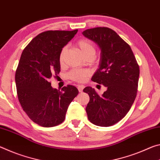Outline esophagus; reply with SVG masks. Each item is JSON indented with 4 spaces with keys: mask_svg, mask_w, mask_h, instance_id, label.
<instances>
[{
    "mask_svg": "<svg viewBox=\"0 0 160 160\" xmlns=\"http://www.w3.org/2000/svg\"><path fill=\"white\" fill-rule=\"evenodd\" d=\"M83 88H84V86H83V85H78V91H79V92L82 93L83 91Z\"/></svg>",
    "mask_w": 160,
    "mask_h": 160,
    "instance_id": "1",
    "label": "esophagus"
}]
</instances>
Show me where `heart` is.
Instances as JSON below:
<instances>
[{"instance_id":"obj_1","label":"heart","mask_w":160,"mask_h":160,"mask_svg":"<svg viewBox=\"0 0 160 160\" xmlns=\"http://www.w3.org/2000/svg\"><path fill=\"white\" fill-rule=\"evenodd\" d=\"M77 45L79 48L83 56L85 57L92 56L93 57L95 55L96 48L95 45L92 41L89 39L82 38L78 42ZM67 48H63L62 49L61 53L59 55V62L62 64L63 60H64V53L66 52ZM90 76V72L88 70L86 69H74L71 70L68 74V77L77 82H83L86 81V79Z\"/></svg>"}]
</instances>
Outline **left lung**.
I'll list each match as a JSON object with an SVG mask.
<instances>
[{
	"label": "left lung",
	"instance_id": "1",
	"mask_svg": "<svg viewBox=\"0 0 160 160\" xmlns=\"http://www.w3.org/2000/svg\"><path fill=\"white\" fill-rule=\"evenodd\" d=\"M82 34L101 48L99 68L91 80L107 88L101 96L90 86L83 89L90 97L86 107L88 119L98 126H111L126 116L135 101L139 65L129 44L112 29L94 28Z\"/></svg>",
	"mask_w": 160,
	"mask_h": 160
}]
</instances>
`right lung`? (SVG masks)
Returning a JSON list of instances; mask_svg holds the SVG:
<instances>
[{"mask_svg":"<svg viewBox=\"0 0 160 160\" xmlns=\"http://www.w3.org/2000/svg\"><path fill=\"white\" fill-rule=\"evenodd\" d=\"M77 32L45 31L33 38L21 54L15 72L18 98L28 117L40 126L61 124L71 102L78 93L74 86L67 85L59 91L49 82L60 72L62 48Z\"/></svg>","mask_w":160,"mask_h":160,"instance_id":"1","label":"right lung"}]
</instances>
